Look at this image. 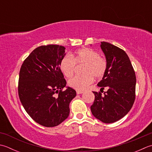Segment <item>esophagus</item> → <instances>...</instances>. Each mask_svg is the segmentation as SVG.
<instances>
[{
	"mask_svg": "<svg viewBox=\"0 0 152 152\" xmlns=\"http://www.w3.org/2000/svg\"><path fill=\"white\" fill-rule=\"evenodd\" d=\"M83 93H84V91H80V90H77L76 91V94H82Z\"/></svg>",
	"mask_w": 152,
	"mask_h": 152,
	"instance_id": "esophagus-1",
	"label": "esophagus"
}]
</instances>
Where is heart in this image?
Here are the masks:
<instances>
[{"instance_id": "obj_1", "label": "heart", "mask_w": 152, "mask_h": 152, "mask_svg": "<svg viewBox=\"0 0 152 152\" xmlns=\"http://www.w3.org/2000/svg\"><path fill=\"white\" fill-rule=\"evenodd\" d=\"M76 63H85L82 75H77L68 81L70 88L77 90H84L94 82V77L102 78L107 70V62L101 56L97 50L91 48L79 49L72 55H66L62 58L60 68L64 75L70 78L76 69Z\"/></svg>"}]
</instances>
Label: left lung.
<instances>
[{"label":"left lung","mask_w":152,"mask_h":152,"mask_svg":"<svg viewBox=\"0 0 152 152\" xmlns=\"http://www.w3.org/2000/svg\"><path fill=\"white\" fill-rule=\"evenodd\" d=\"M107 62V70L97 86L102 96L93 91L95 100L91 111L95 117L105 123H112L124 117L131 109L136 97V74L124 50L107 42H101Z\"/></svg>","instance_id":"1"}]
</instances>
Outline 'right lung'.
Wrapping results in <instances>:
<instances>
[{
    "label": "right lung",
    "instance_id": "1",
    "mask_svg": "<svg viewBox=\"0 0 152 152\" xmlns=\"http://www.w3.org/2000/svg\"><path fill=\"white\" fill-rule=\"evenodd\" d=\"M64 47L47 45L37 47L20 68L18 95L23 108L37 123L46 127L60 124L70 113L69 104L76 96L66 85L60 68Z\"/></svg>",
    "mask_w": 152,
    "mask_h": 152
}]
</instances>
